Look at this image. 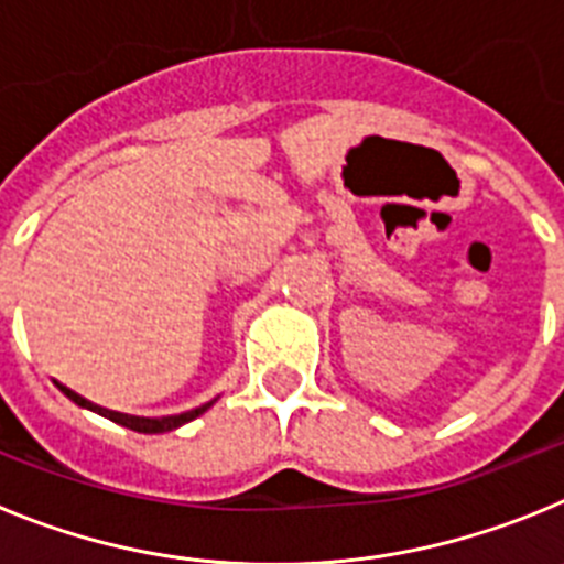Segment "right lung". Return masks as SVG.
<instances>
[{
    "label": "right lung",
    "mask_w": 564,
    "mask_h": 564,
    "mask_svg": "<svg viewBox=\"0 0 564 564\" xmlns=\"http://www.w3.org/2000/svg\"><path fill=\"white\" fill-rule=\"evenodd\" d=\"M64 395L69 398L73 403H78L82 410H89V412H96V415L101 417H109L112 423H121V426H127V430L132 432H143V435H161V432H172V430H181L183 423L194 421V417H200L203 412L208 410V406H214V401L203 403V406H197V410L192 412H183V415H166V417H134V415H123V412H112V410H104V406H98V403L87 401V398H82L78 392L67 390V387H62Z\"/></svg>",
    "instance_id": "add662e5"
}]
</instances>
